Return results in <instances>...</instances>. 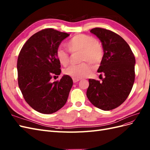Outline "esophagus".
Instances as JSON below:
<instances>
[{"instance_id":"obj_1","label":"esophagus","mask_w":150,"mask_h":150,"mask_svg":"<svg viewBox=\"0 0 150 150\" xmlns=\"http://www.w3.org/2000/svg\"><path fill=\"white\" fill-rule=\"evenodd\" d=\"M79 81H80V79H73V82H74V83H76L77 82H79Z\"/></svg>"}]
</instances>
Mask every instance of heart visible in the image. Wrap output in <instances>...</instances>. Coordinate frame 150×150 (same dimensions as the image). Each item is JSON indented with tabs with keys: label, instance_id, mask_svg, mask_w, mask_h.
I'll return each instance as SVG.
<instances>
[{
	"label": "heart",
	"instance_id": "obj_1",
	"mask_svg": "<svg viewBox=\"0 0 150 150\" xmlns=\"http://www.w3.org/2000/svg\"><path fill=\"white\" fill-rule=\"evenodd\" d=\"M67 46L71 53H80V62L91 63L97 66L100 63L104 56L102 45L91 36L77 35L73 37L67 43ZM56 57L59 63L67 66L70 61L68 54L62 48L57 50ZM92 68L87 63H82L77 65H71L64 70L66 75L75 79H80L87 76L92 71Z\"/></svg>",
	"mask_w": 150,
	"mask_h": 150
}]
</instances>
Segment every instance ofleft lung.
I'll list each match as a JSON object with an SVG mask.
<instances>
[{"mask_svg": "<svg viewBox=\"0 0 150 150\" xmlns=\"http://www.w3.org/2000/svg\"><path fill=\"white\" fill-rule=\"evenodd\" d=\"M102 42L104 56L97 72L103 73L102 82L88 79L87 96L96 108L110 110L126 100L133 86L135 57L122 37L109 30L96 28L91 30Z\"/></svg>", "mask_w": 150, "mask_h": 150, "instance_id": "1", "label": "left lung"}]
</instances>
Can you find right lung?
Here are the masks:
<instances>
[{"label":"right lung","instance_id":"right-lung-1","mask_svg":"<svg viewBox=\"0 0 150 150\" xmlns=\"http://www.w3.org/2000/svg\"><path fill=\"white\" fill-rule=\"evenodd\" d=\"M68 36L52 28L41 30L25 42L19 53L17 63L19 88L27 103L40 113L57 112L67 101L71 78L64 75L59 81L52 82L51 79L60 75L56 52Z\"/></svg>","mask_w":150,"mask_h":150}]
</instances>
